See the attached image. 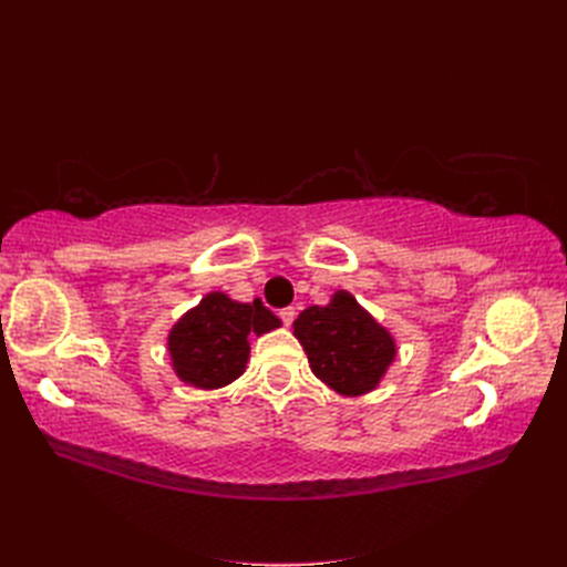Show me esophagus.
Listing matches in <instances>:
<instances>
[{
  "mask_svg": "<svg viewBox=\"0 0 567 567\" xmlns=\"http://www.w3.org/2000/svg\"><path fill=\"white\" fill-rule=\"evenodd\" d=\"M279 317H281V321L286 326H290V323H293V319H296V307H286V310L279 312Z\"/></svg>",
  "mask_w": 567,
  "mask_h": 567,
  "instance_id": "1",
  "label": "esophagus"
}]
</instances>
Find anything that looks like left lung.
Returning <instances> with one entry per match:
<instances>
[{
  "label": "left lung",
  "instance_id": "left-lung-1",
  "mask_svg": "<svg viewBox=\"0 0 567 567\" xmlns=\"http://www.w3.org/2000/svg\"><path fill=\"white\" fill-rule=\"evenodd\" d=\"M293 336L317 379L346 398L373 392L398 357L394 336L342 288L326 305L302 310Z\"/></svg>",
  "mask_w": 567,
  "mask_h": 567
}]
</instances>
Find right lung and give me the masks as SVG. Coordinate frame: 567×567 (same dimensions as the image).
Returning a JSON list of instances; mask_svg holds the SVG:
<instances>
[{
	"label": "right lung",
	"mask_w": 567,
	"mask_h": 567,
	"mask_svg": "<svg viewBox=\"0 0 567 567\" xmlns=\"http://www.w3.org/2000/svg\"><path fill=\"white\" fill-rule=\"evenodd\" d=\"M279 326L281 319L267 310L260 298L238 302L221 290H210L169 329V367L182 383L192 388H225L246 371L248 338H260Z\"/></svg>",
	"instance_id": "add662e5"
}]
</instances>
